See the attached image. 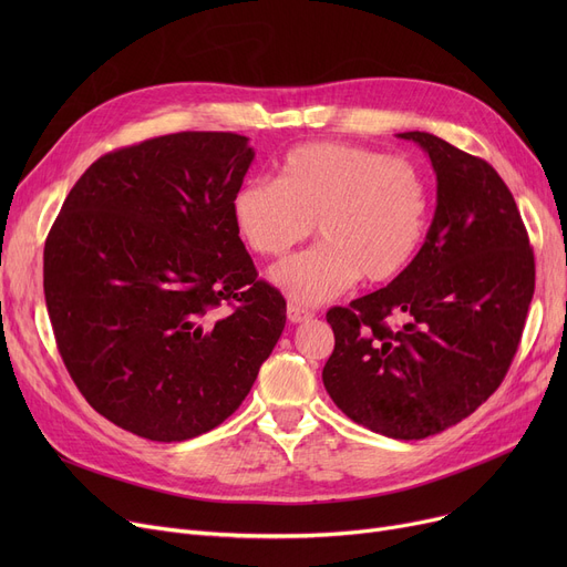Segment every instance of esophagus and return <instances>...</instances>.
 <instances>
[{
    "mask_svg": "<svg viewBox=\"0 0 567 567\" xmlns=\"http://www.w3.org/2000/svg\"><path fill=\"white\" fill-rule=\"evenodd\" d=\"M287 317H289V321H293V323H301V321H308V319H312V312L308 310V308H301L299 303H287Z\"/></svg>",
    "mask_w": 567,
    "mask_h": 567,
    "instance_id": "34e87169",
    "label": "esophagus"
}]
</instances>
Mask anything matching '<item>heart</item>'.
Returning a JSON list of instances; mask_svg holds the SVG:
<instances>
[{"label":"heart","mask_w":567,"mask_h":567,"mask_svg":"<svg viewBox=\"0 0 567 567\" xmlns=\"http://www.w3.org/2000/svg\"><path fill=\"white\" fill-rule=\"evenodd\" d=\"M430 212L419 165L344 142L296 146L278 178H250L231 197L234 225L257 255L280 257L317 227V246L271 268L299 306L331 301L359 278H398L425 241Z\"/></svg>","instance_id":"obj_1"}]
</instances>
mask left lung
Listing matches in <instances>:
<instances>
[{
  "mask_svg": "<svg viewBox=\"0 0 567 567\" xmlns=\"http://www.w3.org/2000/svg\"><path fill=\"white\" fill-rule=\"evenodd\" d=\"M400 137L432 161L434 220L389 287L326 312L336 349L321 379L353 423L411 441L464 421L508 374L535 259L515 197L487 161L430 133ZM393 316L405 323L391 327Z\"/></svg>",
  "mask_w": 567,
  "mask_h": 567,
  "instance_id": "1",
  "label": "left lung"
}]
</instances>
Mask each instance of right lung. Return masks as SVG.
<instances>
[{
    "label": "right lung",
    "instance_id": "add662e5",
    "mask_svg": "<svg viewBox=\"0 0 567 567\" xmlns=\"http://www.w3.org/2000/svg\"><path fill=\"white\" fill-rule=\"evenodd\" d=\"M248 137L186 131L116 148L71 188L43 250L56 349L101 415L186 441L241 406L287 319L231 218Z\"/></svg>",
    "mask_w": 567,
    "mask_h": 567
}]
</instances>
